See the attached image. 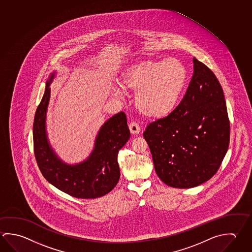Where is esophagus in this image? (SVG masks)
<instances>
[{
    "label": "esophagus",
    "mask_w": 252,
    "mask_h": 252,
    "mask_svg": "<svg viewBox=\"0 0 252 252\" xmlns=\"http://www.w3.org/2000/svg\"><path fill=\"white\" fill-rule=\"evenodd\" d=\"M129 129L132 134H138L139 132H141V127L136 122H132L129 124Z\"/></svg>",
    "instance_id": "obj_1"
}]
</instances>
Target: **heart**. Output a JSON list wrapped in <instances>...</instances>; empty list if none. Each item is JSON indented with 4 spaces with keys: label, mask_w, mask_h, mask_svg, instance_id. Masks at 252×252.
<instances>
[{
    "label": "heart",
    "mask_w": 252,
    "mask_h": 252,
    "mask_svg": "<svg viewBox=\"0 0 252 252\" xmlns=\"http://www.w3.org/2000/svg\"><path fill=\"white\" fill-rule=\"evenodd\" d=\"M187 80L184 64L175 58H165L132 64L123 73L121 84L137 91L135 105L142 115L159 119L174 110ZM113 93L120 94V89H113Z\"/></svg>",
    "instance_id": "1"
}]
</instances>
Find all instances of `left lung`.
<instances>
[{"label":"left lung","instance_id":"left-lung-1","mask_svg":"<svg viewBox=\"0 0 252 252\" xmlns=\"http://www.w3.org/2000/svg\"><path fill=\"white\" fill-rule=\"evenodd\" d=\"M193 63L194 74L183 100L143 132L158 176L176 189H190L209 181L229 145L223 89L204 63L196 58Z\"/></svg>","mask_w":252,"mask_h":252}]
</instances>
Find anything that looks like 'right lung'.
<instances>
[{"instance_id":"obj_1","label":"right lung","mask_w":252,"mask_h":252,"mask_svg":"<svg viewBox=\"0 0 252 252\" xmlns=\"http://www.w3.org/2000/svg\"><path fill=\"white\" fill-rule=\"evenodd\" d=\"M57 71L46 82L33 121V148L38 166L45 179L76 198H97L108 194L120 181L118 154L130 138L126 116L120 112L102 125L88 158L69 164L58 157L49 143L46 128L50 85Z\"/></svg>"}]
</instances>
